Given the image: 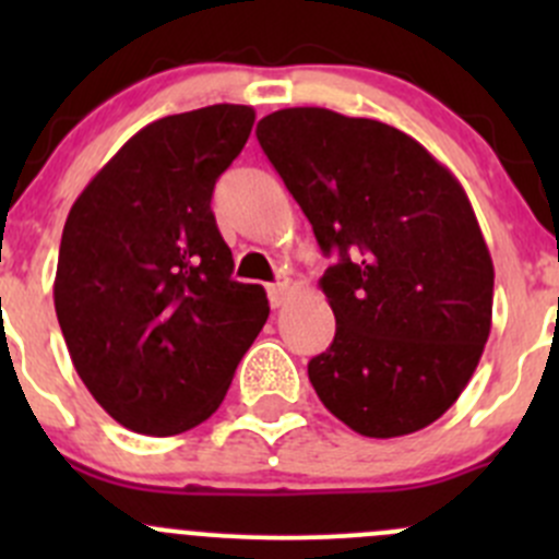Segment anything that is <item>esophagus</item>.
Returning <instances> with one entry per match:
<instances>
[{
	"instance_id": "34e87169",
	"label": "esophagus",
	"mask_w": 559,
	"mask_h": 559,
	"mask_svg": "<svg viewBox=\"0 0 559 559\" xmlns=\"http://www.w3.org/2000/svg\"><path fill=\"white\" fill-rule=\"evenodd\" d=\"M270 306L273 308H284L292 297V284L289 281H278V284H270Z\"/></svg>"
}]
</instances>
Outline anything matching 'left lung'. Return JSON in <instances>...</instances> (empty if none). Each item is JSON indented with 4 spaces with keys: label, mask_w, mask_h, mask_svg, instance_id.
<instances>
[{
    "label": "left lung",
    "mask_w": 559,
    "mask_h": 559,
    "mask_svg": "<svg viewBox=\"0 0 559 559\" xmlns=\"http://www.w3.org/2000/svg\"><path fill=\"white\" fill-rule=\"evenodd\" d=\"M257 138L341 257L319 281L335 313L308 362L319 400L368 438L441 419L492 326V257L460 180L411 134L326 107L270 112Z\"/></svg>",
    "instance_id": "left-lung-1"
}]
</instances>
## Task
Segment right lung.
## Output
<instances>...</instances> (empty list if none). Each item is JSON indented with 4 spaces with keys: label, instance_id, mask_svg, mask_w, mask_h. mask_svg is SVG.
Returning a JSON list of instances; mask_svg holds the SVG:
<instances>
[{
    "label": "right lung",
    "instance_id": "right-lung-1",
    "mask_svg": "<svg viewBox=\"0 0 559 559\" xmlns=\"http://www.w3.org/2000/svg\"><path fill=\"white\" fill-rule=\"evenodd\" d=\"M253 118L248 105L159 118L70 207L56 316L81 381L132 432L167 438L202 425L267 321L262 286L233 281L211 211Z\"/></svg>",
    "mask_w": 559,
    "mask_h": 559
}]
</instances>
